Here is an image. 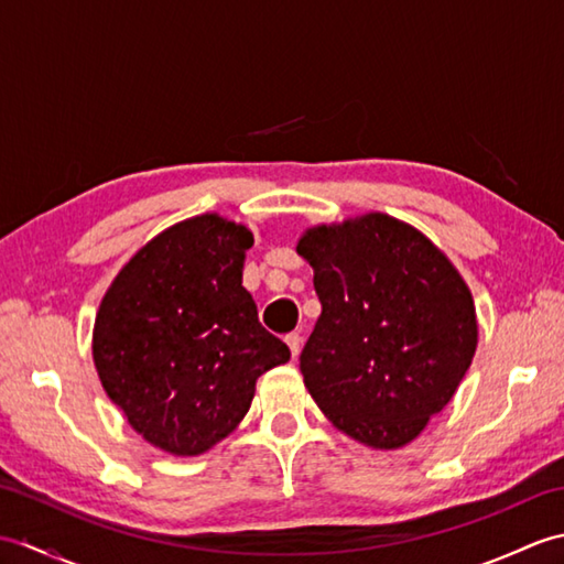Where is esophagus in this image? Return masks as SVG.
Instances as JSON below:
<instances>
[{"label":"esophagus","instance_id":"obj_1","mask_svg":"<svg viewBox=\"0 0 564 564\" xmlns=\"http://www.w3.org/2000/svg\"><path fill=\"white\" fill-rule=\"evenodd\" d=\"M301 341H303L301 334H289V337H285V344H289L293 358L297 356V351H301Z\"/></svg>","mask_w":564,"mask_h":564}]
</instances>
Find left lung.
<instances>
[{
    "label": "left lung",
    "mask_w": 564,
    "mask_h": 564,
    "mask_svg": "<svg viewBox=\"0 0 564 564\" xmlns=\"http://www.w3.org/2000/svg\"><path fill=\"white\" fill-rule=\"evenodd\" d=\"M297 254L322 303L301 354L305 388L346 436L404 446L473 364L470 289L431 239L386 213L310 227Z\"/></svg>",
    "instance_id": "8db88e82"
}]
</instances>
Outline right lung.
<instances>
[{"label":"right lung","mask_w":564,"mask_h":564,"mask_svg":"<svg viewBox=\"0 0 564 564\" xmlns=\"http://www.w3.org/2000/svg\"><path fill=\"white\" fill-rule=\"evenodd\" d=\"M245 225L206 213L172 225L116 275L94 322V366L138 434L198 455L249 412L261 373L291 349L242 285Z\"/></svg>","instance_id":"1"}]
</instances>
